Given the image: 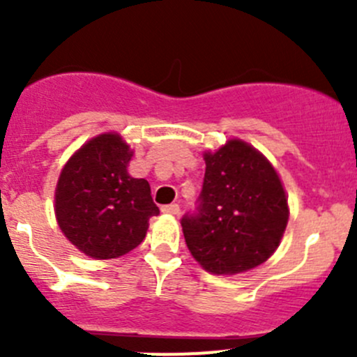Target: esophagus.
I'll list each match as a JSON object with an SVG mask.
<instances>
[{
  "label": "esophagus",
  "instance_id": "1",
  "mask_svg": "<svg viewBox=\"0 0 357 357\" xmlns=\"http://www.w3.org/2000/svg\"><path fill=\"white\" fill-rule=\"evenodd\" d=\"M162 212H165V214H178V212H179V205L178 204L162 205Z\"/></svg>",
  "mask_w": 357,
  "mask_h": 357
}]
</instances>
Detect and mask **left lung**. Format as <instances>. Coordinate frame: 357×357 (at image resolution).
I'll list each match as a JSON object with an SVG mask.
<instances>
[{"mask_svg": "<svg viewBox=\"0 0 357 357\" xmlns=\"http://www.w3.org/2000/svg\"><path fill=\"white\" fill-rule=\"evenodd\" d=\"M204 158L197 208L181 218L186 247L208 273L248 271L268 261L282 240L285 190L273 165L240 139Z\"/></svg>", "mask_w": 357, "mask_h": 357, "instance_id": "obj_1", "label": "left lung"}]
</instances>
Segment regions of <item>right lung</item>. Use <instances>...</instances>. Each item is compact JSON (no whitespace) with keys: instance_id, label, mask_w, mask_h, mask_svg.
<instances>
[{"instance_id":"obj_1","label":"right lung","mask_w":357,"mask_h":357,"mask_svg":"<svg viewBox=\"0 0 357 357\" xmlns=\"http://www.w3.org/2000/svg\"><path fill=\"white\" fill-rule=\"evenodd\" d=\"M132 152L119 135H100L63 167L55 212L68 242L95 259H114L143 242L158 215L146 179L128 174Z\"/></svg>"}]
</instances>
